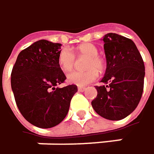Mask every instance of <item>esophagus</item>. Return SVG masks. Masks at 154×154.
Segmentation results:
<instances>
[{
	"label": "esophagus",
	"instance_id": "1",
	"mask_svg": "<svg viewBox=\"0 0 154 154\" xmlns=\"http://www.w3.org/2000/svg\"><path fill=\"white\" fill-rule=\"evenodd\" d=\"M78 91H85V90H86V88L85 87H84V86H78Z\"/></svg>",
	"mask_w": 154,
	"mask_h": 154
}]
</instances>
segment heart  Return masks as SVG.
I'll return each instance as SVG.
<instances>
[{
	"mask_svg": "<svg viewBox=\"0 0 154 154\" xmlns=\"http://www.w3.org/2000/svg\"><path fill=\"white\" fill-rule=\"evenodd\" d=\"M76 52L79 56H87L85 71H73L67 76L69 84L78 86H85L94 82L99 77V71H102L105 68L104 60L98 55V48L90 43H85L78 46ZM58 63L63 71H70L76 63V56L69 48H63L58 54Z\"/></svg>",
	"mask_w": 154,
	"mask_h": 154,
	"instance_id": "heart-1",
	"label": "heart"
}]
</instances>
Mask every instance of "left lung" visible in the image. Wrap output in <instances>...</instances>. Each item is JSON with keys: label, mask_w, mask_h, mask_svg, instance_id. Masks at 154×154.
<instances>
[{"label": "left lung", "mask_w": 154, "mask_h": 154, "mask_svg": "<svg viewBox=\"0 0 154 154\" xmlns=\"http://www.w3.org/2000/svg\"><path fill=\"white\" fill-rule=\"evenodd\" d=\"M106 69L96 86L97 97L91 101L100 116L118 121L127 117L137 106L144 90L145 64L131 39L116 33L103 38Z\"/></svg>", "instance_id": "obj_1"}]
</instances>
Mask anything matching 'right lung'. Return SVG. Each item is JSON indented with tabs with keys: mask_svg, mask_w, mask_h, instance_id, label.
<instances>
[{
	"mask_svg": "<svg viewBox=\"0 0 154 154\" xmlns=\"http://www.w3.org/2000/svg\"><path fill=\"white\" fill-rule=\"evenodd\" d=\"M60 43L40 39L19 53L11 72L17 106L30 123L48 129L66 117L77 86L56 87L66 79L58 63Z\"/></svg>",
	"mask_w": 154,
	"mask_h": 154,
	"instance_id": "add662e5",
	"label": "right lung"
}]
</instances>
